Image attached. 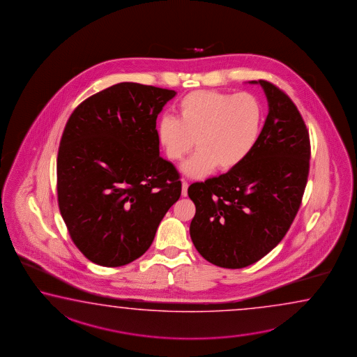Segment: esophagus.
Masks as SVG:
<instances>
[{
    "mask_svg": "<svg viewBox=\"0 0 357 357\" xmlns=\"http://www.w3.org/2000/svg\"><path fill=\"white\" fill-rule=\"evenodd\" d=\"M188 183L185 182V181H183L182 182V196L187 197L188 196Z\"/></svg>",
    "mask_w": 357,
    "mask_h": 357,
    "instance_id": "esophagus-1",
    "label": "esophagus"
}]
</instances>
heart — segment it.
Wrapping results in <instances>:
<instances>
[{
  "label": "heart",
  "mask_w": 357,
  "mask_h": 357,
  "mask_svg": "<svg viewBox=\"0 0 357 357\" xmlns=\"http://www.w3.org/2000/svg\"><path fill=\"white\" fill-rule=\"evenodd\" d=\"M262 105L249 93L196 90L176 105V118L165 114L158 123V139L170 161L182 160L184 174L202 178L215 167L230 170L253 151L262 127Z\"/></svg>",
  "instance_id": "heart-1"
}]
</instances>
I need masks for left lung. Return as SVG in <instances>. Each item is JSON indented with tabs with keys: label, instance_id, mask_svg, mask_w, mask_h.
<instances>
[{
	"label": "left lung",
	"instance_id": "8db88e82",
	"mask_svg": "<svg viewBox=\"0 0 357 357\" xmlns=\"http://www.w3.org/2000/svg\"><path fill=\"white\" fill-rule=\"evenodd\" d=\"M259 84L268 116L253 151L225 174L190 184L192 241L206 261L243 268L276 247L296 216L309 175L310 139L296 105L268 81Z\"/></svg>",
	"mask_w": 357,
	"mask_h": 357
}]
</instances>
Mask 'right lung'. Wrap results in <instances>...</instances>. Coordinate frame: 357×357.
I'll return each instance as SVG.
<instances>
[{
    "instance_id": "obj_1",
    "label": "right lung",
    "mask_w": 357,
    "mask_h": 357,
    "mask_svg": "<svg viewBox=\"0 0 357 357\" xmlns=\"http://www.w3.org/2000/svg\"><path fill=\"white\" fill-rule=\"evenodd\" d=\"M174 90L121 82L91 95L66 123L57 156L59 211L75 245L104 267L153 244L182 182L160 156L156 118Z\"/></svg>"
}]
</instances>
